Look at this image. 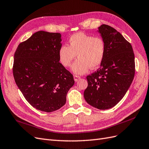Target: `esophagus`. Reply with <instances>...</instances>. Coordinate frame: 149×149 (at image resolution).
Returning a JSON list of instances; mask_svg holds the SVG:
<instances>
[{"instance_id": "obj_1", "label": "esophagus", "mask_w": 149, "mask_h": 149, "mask_svg": "<svg viewBox=\"0 0 149 149\" xmlns=\"http://www.w3.org/2000/svg\"><path fill=\"white\" fill-rule=\"evenodd\" d=\"M80 78H81V77H80V76H77V75H74V79L75 81H78Z\"/></svg>"}]
</instances>
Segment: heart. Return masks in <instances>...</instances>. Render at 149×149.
<instances>
[{
	"mask_svg": "<svg viewBox=\"0 0 149 149\" xmlns=\"http://www.w3.org/2000/svg\"><path fill=\"white\" fill-rule=\"evenodd\" d=\"M68 42L69 47H60L58 58L63 66L70 67L77 55L78 59L72 66L74 74H84L89 68L96 69L101 65L106 54V43L102 37L79 32L71 35Z\"/></svg>",
	"mask_w": 149,
	"mask_h": 149,
	"instance_id": "b5f03b06",
	"label": "heart"
}]
</instances>
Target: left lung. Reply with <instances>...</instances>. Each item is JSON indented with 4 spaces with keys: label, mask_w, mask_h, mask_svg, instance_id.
<instances>
[{
    "label": "left lung",
    "mask_w": 149,
    "mask_h": 149,
    "mask_svg": "<svg viewBox=\"0 0 149 149\" xmlns=\"http://www.w3.org/2000/svg\"><path fill=\"white\" fill-rule=\"evenodd\" d=\"M98 32L106 43V54L98 70L87 76L84 97L89 105L101 110L110 109L127 93L135 74L131 45L119 31L103 24Z\"/></svg>",
    "instance_id": "8db88e82"
}]
</instances>
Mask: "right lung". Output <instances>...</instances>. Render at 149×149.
<instances>
[{
  "instance_id": "obj_1",
  "label": "right lung",
  "mask_w": 149,
  "mask_h": 149,
  "mask_svg": "<svg viewBox=\"0 0 149 149\" xmlns=\"http://www.w3.org/2000/svg\"><path fill=\"white\" fill-rule=\"evenodd\" d=\"M60 33L38 31L20 43L14 54L13 74L25 100L36 109L50 112L66 101L74 84L73 74L59 62Z\"/></svg>"
}]
</instances>
